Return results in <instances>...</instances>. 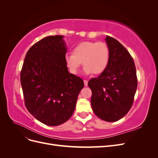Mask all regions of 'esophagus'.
<instances>
[{"label": "esophagus", "mask_w": 158, "mask_h": 158, "mask_svg": "<svg viewBox=\"0 0 158 158\" xmlns=\"http://www.w3.org/2000/svg\"><path fill=\"white\" fill-rule=\"evenodd\" d=\"M84 82L85 86H87V85H88V81L87 80H84Z\"/></svg>", "instance_id": "esophagus-1"}]
</instances>
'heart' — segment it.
I'll use <instances>...</instances> for the list:
<instances>
[{
	"instance_id": "obj_1",
	"label": "heart",
	"mask_w": 158,
	"mask_h": 158,
	"mask_svg": "<svg viewBox=\"0 0 158 158\" xmlns=\"http://www.w3.org/2000/svg\"><path fill=\"white\" fill-rule=\"evenodd\" d=\"M110 59L109 48L103 41H83L76 45L73 54L64 55L65 64L72 74H77L80 66L83 64L86 74H100L107 69Z\"/></svg>"
}]
</instances>
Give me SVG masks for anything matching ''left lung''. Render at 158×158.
Returning <instances> with one entry per match:
<instances>
[{"label": "left lung", "instance_id": "1", "mask_svg": "<svg viewBox=\"0 0 158 158\" xmlns=\"http://www.w3.org/2000/svg\"><path fill=\"white\" fill-rule=\"evenodd\" d=\"M106 41L110 52L108 66L98 78L89 81L88 86L94 113L103 121L114 122L131 109L138 80L135 62L125 47L108 35Z\"/></svg>", "mask_w": 158, "mask_h": 158}]
</instances>
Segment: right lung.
<instances>
[{
  "label": "right lung",
  "instance_id": "add662e5",
  "mask_svg": "<svg viewBox=\"0 0 158 158\" xmlns=\"http://www.w3.org/2000/svg\"><path fill=\"white\" fill-rule=\"evenodd\" d=\"M63 35L46 37L28 50L20 73L25 106L38 121L61 125L73 115L84 81L69 73Z\"/></svg>",
  "mask_w": 158,
  "mask_h": 158
}]
</instances>
